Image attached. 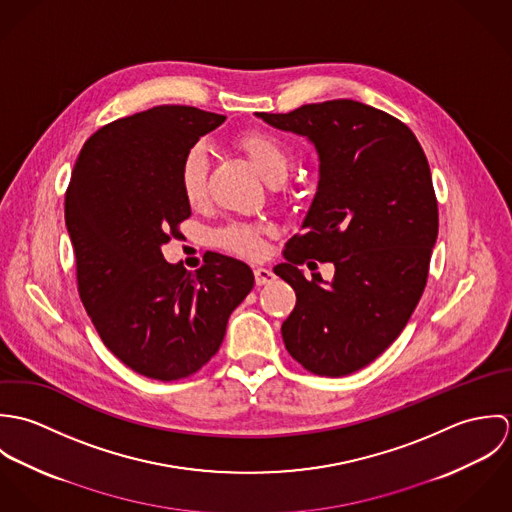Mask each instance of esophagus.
<instances>
[{"instance_id": "34e87169", "label": "esophagus", "mask_w": 512, "mask_h": 512, "mask_svg": "<svg viewBox=\"0 0 512 512\" xmlns=\"http://www.w3.org/2000/svg\"><path fill=\"white\" fill-rule=\"evenodd\" d=\"M254 280H256V286H266V284H272L276 280V274L270 268H256L254 270Z\"/></svg>"}]
</instances>
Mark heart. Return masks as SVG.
<instances>
[{"mask_svg": "<svg viewBox=\"0 0 512 512\" xmlns=\"http://www.w3.org/2000/svg\"><path fill=\"white\" fill-rule=\"evenodd\" d=\"M240 149L250 157L256 171L268 181L284 179L290 171V155L280 140L270 134L250 132L240 136ZM207 169H209V151L203 144L191 147L181 163L179 183L187 203L197 205L205 197L207 187ZM217 244L220 248L238 254L242 258H260L264 254V226L230 222L217 232Z\"/></svg>", "mask_w": 512, "mask_h": 512, "instance_id": "1", "label": "heart"}]
</instances>
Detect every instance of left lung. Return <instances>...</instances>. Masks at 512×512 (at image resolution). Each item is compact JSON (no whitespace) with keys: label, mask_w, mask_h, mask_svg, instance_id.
I'll return each mask as SVG.
<instances>
[{"label":"left lung","mask_w":512,"mask_h":512,"mask_svg":"<svg viewBox=\"0 0 512 512\" xmlns=\"http://www.w3.org/2000/svg\"><path fill=\"white\" fill-rule=\"evenodd\" d=\"M254 116L305 138L319 159L301 234L274 268L297 297L286 349L315 374H351L394 343L426 288L438 240L428 159L406 124L357 100ZM307 257L331 261L336 276L307 281L296 268Z\"/></svg>","instance_id":"1"}]
</instances>
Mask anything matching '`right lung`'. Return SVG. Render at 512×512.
<instances>
[{
    "mask_svg": "<svg viewBox=\"0 0 512 512\" xmlns=\"http://www.w3.org/2000/svg\"><path fill=\"white\" fill-rule=\"evenodd\" d=\"M224 120L155 106L100 128L74 161L65 222L80 299L102 343L147 378L177 380L207 365L254 288L250 266L236 258L215 252L191 274L161 254L191 215L183 157Z\"/></svg>",
    "mask_w": 512,
    "mask_h": 512,
    "instance_id": "obj_1",
    "label": "right lung"
}]
</instances>
